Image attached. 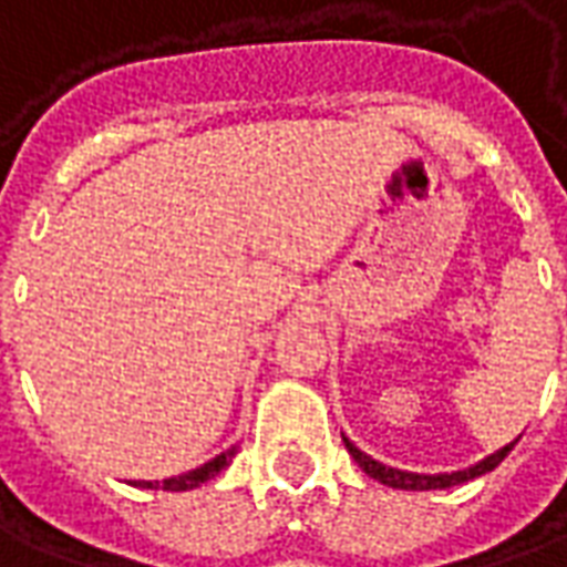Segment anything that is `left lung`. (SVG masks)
Wrapping results in <instances>:
<instances>
[{"instance_id": "1", "label": "left lung", "mask_w": 567, "mask_h": 567, "mask_svg": "<svg viewBox=\"0 0 567 567\" xmlns=\"http://www.w3.org/2000/svg\"><path fill=\"white\" fill-rule=\"evenodd\" d=\"M343 442H347V439H343ZM513 445H516V442H509V445H504L501 451H494L491 457H485V461L476 463V466H470V470H463V473H445V476H417V473H402V470H393V466H383V463L371 461L368 454H362V451L355 449L352 442H347V451H350L352 461L359 463L368 476L378 478V482H383V485H390V488L433 491V488H451V485L470 482V478L482 476V473H491V470H494V466H497V463L504 461L506 454L513 451Z\"/></svg>"}]
</instances>
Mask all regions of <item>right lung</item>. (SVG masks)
Masks as SVG:
<instances>
[{"label":"right lung","instance_id":"add662e5","mask_svg":"<svg viewBox=\"0 0 567 567\" xmlns=\"http://www.w3.org/2000/svg\"><path fill=\"white\" fill-rule=\"evenodd\" d=\"M233 454L236 449L224 451V454H217L215 461L202 463L199 470H189L184 476H174V478H165V482H137L141 488H162V491H189V488H199L202 482H208V478H215L229 461H233Z\"/></svg>","mask_w":567,"mask_h":567}]
</instances>
